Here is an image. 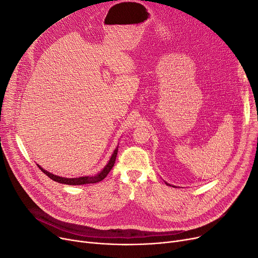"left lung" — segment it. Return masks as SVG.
<instances>
[{"label": "left lung", "mask_w": 258, "mask_h": 258, "mask_svg": "<svg viewBox=\"0 0 258 258\" xmlns=\"http://www.w3.org/2000/svg\"><path fill=\"white\" fill-rule=\"evenodd\" d=\"M165 183H166V182H165ZM166 184H167V183H166ZM167 185H168V184H167Z\"/></svg>", "instance_id": "1"}]
</instances>
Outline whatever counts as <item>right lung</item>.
I'll return each instance as SVG.
<instances>
[{
	"instance_id": "obj_1",
	"label": "right lung",
	"mask_w": 258,
	"mask_h": 258,
	"mask_svg": "<svg viewBox=\"0 0 258 258\" xmlns=\"http://www.w3.org/2000/svg\"><path fill=\"white\" fill-rule=\"evenodd\" d=\"M117 153H118V147H116V150L114 151V153L112 154V157L110 159V161L107 162V164L104 166V168L98 172L97 174L95 175H88V177H79V178H62V177H58L56 174H53L47 170H45L43 167H40L39 165L38 168L42 170L45 174H47L50 179H52L53 181L61 183V184H68V185H84V184H94L102 181L106 175L108 174V172L111 171V169L113 168L115 161H116V157H117Z\"/></svg>"
}]
</instances>
